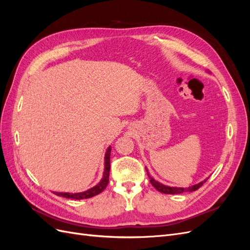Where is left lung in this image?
I'll use <instances>...</instances> for the list:
<instances>
[{"label": "left lung", "mask_w": 250, "mask_h": 250, "mask_svg": "<svg viewBox=\"0 0 250 250\" xmlns=\"http://www.w3.org/2000/svg\"><path fill=\"white\" fill-rule=\"evenodd\" d=\"M146 171H147V174L149 176L151 185H152L158 192L164 193V194H181L184 192H193V191L198 190V188L208 179V178L204 179L203 181H201V183H199L197 185H194L192 187H188V188H174V187H168V186H165L163 184H160L158 181H156L155 179H153L152 177L149 175V172H148L147 168H146Z\"/></svg>", "instance_id": "1"}]
</instances>
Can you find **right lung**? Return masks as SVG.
Returning <instances> with one entry per match:
<instances>
[{
  "label": "right lung",
  "mask_w": 250,
  "mask_h": 250,
  "mask_svg": "<svg viewBox=\"0 0 250 250\" xmlns=\"http://www.w3.org/2000/svg\"><path fill=\"white\" fill-rule=\"evenodd\" d=\"M110 151L111 148L108 147V149L106 150V153H105V166H104V173H103V177L100 180V183L98 184L97 186H95L94 188H89V190L82 192V193H57L55 192L54 194L62 196V197H65L69 199H76V200H80V199H87L90 197H94V196L100 194L101 192L104 191V188H106L108 181H109V170H110Z\"/></svg>",
  "instance_id": "add662e5"
}]
</instances>
